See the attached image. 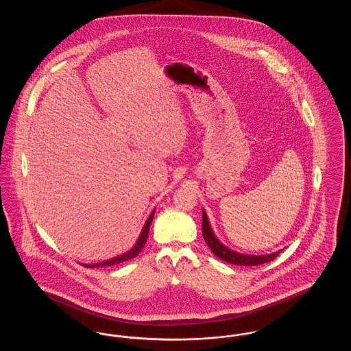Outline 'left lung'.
Masks as SVG:
<instances>
[{"instance_id":"obj_1","label":"left lung","mask_w":351,"mask_h":351,"mask_svg":"<svg viewBox=\"0 0 351 351\" xmlns=\"http://www.w3.org/2000/svg\"><path fill=\"white\" fill-rule=\"evenodd\" d=\"M202 235H204V239L208 243V246H209V249L212 250V252L217 258L225 261L226 263H230V265H237V266H258V265H263V263H267V262L274 261L280 254V251H278V252L268 254V255H258V256H255V255H243V254H238V252L229 250L228 247L221 245L218 242L217 238L215 237V234L212 233V229L209 226L208 218H206V215H205L204 210H202Z\"/></svg>"}]
</instances>
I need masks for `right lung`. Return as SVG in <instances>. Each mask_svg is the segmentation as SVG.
I'll return each instance as SVG.
<instances>
[{
  "label": "right lung",
  "instance_id": "obj_1",
  "mask_svg": "<svg viewBox=\"0 0 351 351\" xmlns=\"http://www.w3.org/2000/svg\"><path fill=\"white\" fill-rule=\"evenodd\" d=\"M152 217H154V212L151 213L150 217L147 219V222H146V225H145V228L142 230V234H141L138 242L135 243V246L129 252H126V254H123L121 256H117V258H113L110 261H106V262H101V263H96V265H83L84 267H106V266H113V265H118V263H122V262H126L129 259L135 258L141 252V250L143 249V246H145V243L147 241V235H149V230H150Z\"/></svg>",
  "mask_w": 351,
  "mask_h": 351
}]
</instances>
